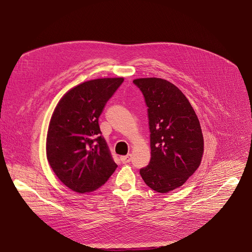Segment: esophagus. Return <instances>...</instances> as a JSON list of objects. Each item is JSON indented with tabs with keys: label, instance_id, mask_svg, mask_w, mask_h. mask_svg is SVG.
Wrapping results in <instances>:
<instances>
[{
	"label": "esophagus",
	"instance_id": "obj_1",
	"mask_svg": "<svg viewBox=\"0 0 252 252\" xmlns=\"http://www.w3.org/2000/svg\"><path fill=\"white\" fill-rule=\"evenodd\" d=\"M130 160H131V156L130 155H127V156H125V157H121V161L123 163H128Z\"/></svg>",
	"mask_w": 252,
	"mask_h": 252
}]
</instances>
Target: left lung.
Here are the masks:
<instances>
[{"mask_svg":"<svg viewBox=\"0 0 252 252\" xmlns=\"http://www.w3.org/2000/svg\"><path fill=\"white\" fill-rule=\"evenodd\" d=\"M133 84L145 96L151 131V161L139 173L149 188L166 193L182 187L200 164V124L187 96L168 81L146 78Z\"/></svg>","mask_w":252,"mask_h":252,"instance_id":"1","label":"left lung"}]
</instances>
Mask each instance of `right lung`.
I'll return each mask as SVG.
<instances>
[{
    "label": "right lung",
    "instance_id": "add662e5",
    "mask_svg": "<svg viewBox=\"0 0 252 252\" xmlns=\"http://www.w3.org/2000/svg\"><path fill=\"white\" fill-rule=\"evenodd\" d=\"M124 78L85 82L59 101L47 135V158L60 181L79 193L95 190L114 173V161L98 126L105 103Z\"/></svg>",
    "mask_w": 252,
    "mask_h": 252
}]
</instances>
